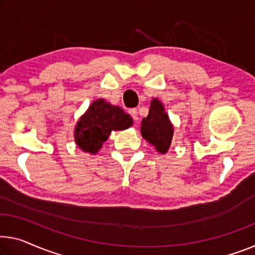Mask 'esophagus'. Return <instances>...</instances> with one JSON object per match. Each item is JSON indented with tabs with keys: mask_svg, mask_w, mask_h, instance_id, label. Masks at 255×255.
I'll return each mask as SVG.
<instances>
[{
	"mask_svg": "<svg viewBox=\"0 0 255 255\" xmlns=\"http://www.w3.org/2000/svg\"><path fill=\"white\" fill-rule=\"evenodd\" d=\"M128 113H130V115L132 116V119L136 122V120H138V111H136L135 108H133V109H130V112H128Z\"/></svg>",
	"mask_w": 255,
	"mask_h": 255,
	"instance_id": "1",
	"label": "esophagus"
}]
</instances>
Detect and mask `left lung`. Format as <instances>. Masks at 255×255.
Segmentation results:
<instances>
[{
  "instance_id": "8db88e82",
  "label": "left lung",
  "mask_w": 255,
  "mask_h": 255,
  "mask_svg": "<svg viewBox=\"0 0 255 255\" xmlns=\"http://www.w3.org/2000/svg\"><path fill=\"white\" fill-rule=\"evenodd\" d=\"M141 134L160 154H165L171 146L173 127L164 111V106L157 99H152L149 114L141 122Z\"/></svg>"
}]
</instances>
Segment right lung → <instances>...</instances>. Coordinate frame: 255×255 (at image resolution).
Wrapping results in <instances>:
<instances>
[{"mask_svg":"<svg viewBox=\"0 0 255 255\" xmlns=\"http://www.w3.org/2000/svg\"><path fill=\"white\" fill-rule=\"evenodd\" d=\"M133 124L123 109L105 100L93 101L75 128V141L82 150L96 154L112 131L125 130Z\"/></svg>","mask_w":255,"mask_h":255,"instance_id":"add662e5","label":"right lung"}]
</instances>
